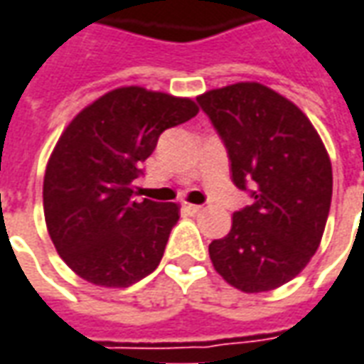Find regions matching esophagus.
<instances>
[{
  "label": "esophagus",
  "instance_id": "esophagus-1",
  "mask_svg": "<svg viewBox=\"0 0 364 364\" xmlns=\"http://www.w3.org/2000/svg\"><path fill=\"white\" fill-rule=\"evenodd\" d=\"M183 208H185L189 215H199L200 210H203V207H200V205H191V203H183Z\"/></svg>",
  "mask_w": 364,
  "mask_h": 364
}]
</instances>
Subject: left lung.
<instances>
[{
	"label": "left lung",
	"instance_id": "obj_1",
	"mask_svg": "<svg viewBox=\"0 0 364 364\" xmlns=\"http://www.w3.org/2000/svg\"><path fill=\"white\" fill-rule=\"evenodd\" d=\"M197 102L225 141L232 181L254 199L208 244L210 262L240 291L279 288L321 242L333 193L327 149L306 114L268 86L236 82Z\"/></svg>",
	"mask_w": 364,
	"mask_h": 364
}]
</instances>
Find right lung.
<instances>
[{"label":"right lung","mask_w":364,"mask_h":364,"mask_svg":"<svg viewBox=\"0 0 364 364\" xmlns=\"http://www.w3.org/2000/svg\"><path fill=\"white\" fill-rule=\"evenodd\" d=\"M197 112L191 98L122 86L63 132L45 171L43 208L57 252L80 278L128 288L159 266L179 205L136 200L134 183L165 129Z\"/></svg>","instance_id":"add662e5"}]
</instances>
